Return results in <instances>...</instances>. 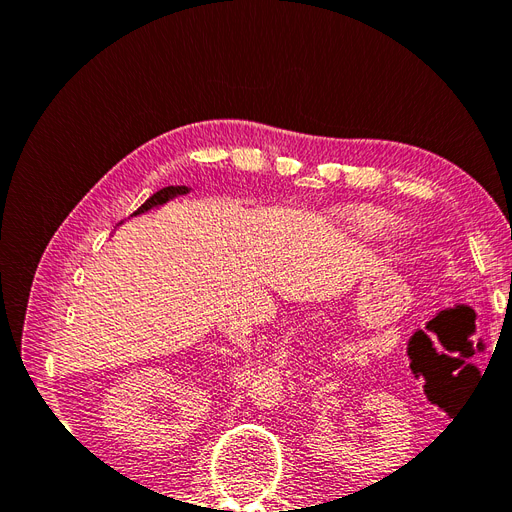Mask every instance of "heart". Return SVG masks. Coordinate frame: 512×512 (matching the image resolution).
I'll return each instance as SVG.
<instances>
[{"label":"heart","instance_id":"b5f03b06","mask_svg":"<svg viewBox=\"0 0 512 512\" xmlns=\"http://www.w3.org/2000/svg\"><path fill=\"white\" fill-rule=\"evenodd\" d=\"M337 222L342 224L350 235L374 241L386 235L393 252H404L414 241L416 228L406 220H395V213L376 205H354L337 213Z\"/></svg>","mask_w":512,"mask_h":512}]
</instances>
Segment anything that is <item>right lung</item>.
I'll use <instances>...</instances> for the list:
<instances>
[{
  "label": "right lung",
  "mask_w": 512,
  "mask_h": 512,
  "mask_svg": "<svg viewBox=\"0 0 512 512\" xmlns=\"http://www.w3.org/2000/svg\"><path fill=\"white\" fill-rule=\"evenodd\" d=\"M185 194H190L188 185H168V188H162L160 192L149 196V198L145 200V203H143L141 207H138L132 215H138V213H145V211H149V209L162 207V205L168 203V200H173V198H177V196H185Z\"/></svg>",
  "instance_id": "right-lung-1"
}]
</instances>
